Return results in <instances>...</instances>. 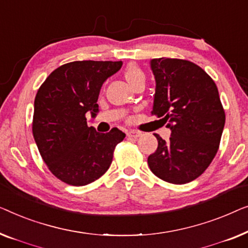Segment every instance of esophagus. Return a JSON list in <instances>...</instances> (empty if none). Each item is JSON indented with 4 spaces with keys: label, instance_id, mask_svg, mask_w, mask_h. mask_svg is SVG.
<instances>
[{
    "label": "esophagus",
    "instance_id": "esophagus-1",
    "mask_svg": "<svg viewBox=\"0 0 248 248\" xmlns=\"http://www.w3.org/2000/svg\"><path fill=\"white\" fill-rule=\"evenodd\" d=\"M127 136L128 137H131V138H138L141 136V132L140 131H137V130H130L127 132Z\"/></svg>",
    "mask_w": 248,
    "mask_h": 248
}]
</instances>
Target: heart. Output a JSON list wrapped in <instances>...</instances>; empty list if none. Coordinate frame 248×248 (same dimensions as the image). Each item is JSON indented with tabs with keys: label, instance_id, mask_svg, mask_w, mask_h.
I'll use <instances>...</instances> for the list:
<instances>
[{
	"label": "heart",
	"instance_id": "heart-1",
	"mask_svg": "<svg viewBox=\"0 0 248 248\" xmlns=\"http://www.w3.org/2000/svg\"><path fill=\"white\" fill-rule=\"evenodd\" d=\"M124 74L127 82L131 86L139 81H145V73L138 65L132 64V62L124 68Z\"/></svg>",
	"mask_w": 248,
	"mask_h": 248
}]
</instances>
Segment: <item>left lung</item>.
I'll return each mask as SVG.
<instances>
[{"label":"left lung","instance_id":"8db88e82","mask_svg":"<svg viewBox=\"0 0 248 248\" xmlns=\"http://www.w3.org/2000/svg\"><path fill=\"white\" fill-rule=\"evenodd\" d=\"M151 68L156 82L152 114L172 132L167 141L155 134L158 147L148 166L166 182L189 183L207 170L220 144L226 117L217 85L184 59L154 58Z\"/></svg>","mask_w":248,"mask_h":248}]
</instances>
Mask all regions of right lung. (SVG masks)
<instances>
[{
  "instance_id": "1",
  "label": "right lung",
  "mask_w": 248,
  "mask_h": 248,
  "mask_svg": "<svg viewBox=\"0 0 248 248\" xmlns=\"http://www.w3.org/2000/svg\"><path fill=\"white\" fill-rule=\"evenodd\" d=\"M123 62L78 61L62 65L46 78L34 99L32 134L48 169L74 186L92 183L107 172L116 146L125 135L118 128L100 134L86 113L99 112L97 99L108 78Z\"/></svg>"
}]
</instances>
